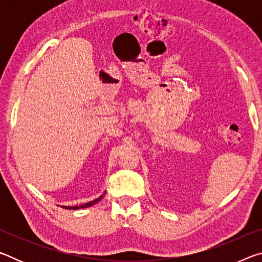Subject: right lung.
Returning <instances> with one entry per match:
<instances>
[{"mask_svg":"<svg viewBox=\"0 0 262 262\" xmlns=\"http://www.w3.org/2000/svg\"><path fill=\"white\" fill-rule=\"evenodd\" d=\"M101 199H103V195H101L100 198L96 199V200H94V201H91V202H88V203H85V205H82V206H75V207H63V208H66V209H72V210H75V209H79V208H88V207H91L92 205H95V203H97V202H98V201H100Z\"/></svg>","mask_w":262,"mask_h":262,"instance_id":"add662e5","label":"right lung"}]
</instances>
